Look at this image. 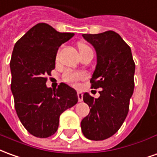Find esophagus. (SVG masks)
Segmentation results:
<instances>
[{"label":"esophagus","mask_w":157,"mask_h":157,"mask_svg":"<svg viewBox=\"0 0 157 157\" xmlns=\"http://www.w3.org/2000/svg\"><path fill=\"white\" fill-rule=\"evenodd\" d=\"M77 96H78L79 101H82V99H83V94H82V92H77Z\"/></svg>","instance_id":"1"}]
</instances>
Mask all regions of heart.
Returning a JSON list of instances; mask_svg holds the SVG:
<instances>
[{"label": "heart", "instance_id": "obj_1", "mask_svg": "<svg viewBox=\"0 0 157 157\" xmlns=\"http://www.w3.org/2000/svg\"><path fill=\"white\" fill-rule=\"evenodd\" d=\"M78 48L81 53L91 49L89 46L85 44V43H79ZM59 52H58V54H57V59L59 58ZM63 77L64 82H66L69 84H71V85H74L75 86V85H77L79 81H81V80H82L85 77V75L83 73H82V72H74V71H68L63 74Z\"/></svg>", "mask_w": 157, "mask_h": 157}]
</instances>
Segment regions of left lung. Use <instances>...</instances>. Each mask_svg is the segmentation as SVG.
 I'll return each instance as SVG.
<instances>
[{"instance_id": "left-lung-1", "label": "left lung", "mask_w": 157, "mask_h": 157, "mask_svg": "<svg viewBox=\"0 0 157 157\" xmlns=\"http://www.w3.org/2000/svg\"><path fill=\"white\" fill-rule=\"evenodd\" d=\"M97 53V65L90 80L91 87L101 88L94 99L85 93L83 101L89 114L81 122L82 133L91 140H104L114 135L124 122L134 89L135 63L131 48L112 30L83 34Z\"/></svg>"}]
</instances>
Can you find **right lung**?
Segmentation results:
<instances>
[{
	"instance_id": "obj_1",
	"label": "right lung",
	"mask_w": 157,
	"mask_h": 157,
	"mask_svg": "<svg viewBox=\"0 0 157 157\" xmlns=\"http://www.w3.org/2000/svg\"><path fill=\"white\" fill-rule=\"evenodd\" d=\"M74 35L40 23L14 46L10 61L14 106L23 126L37 138L53 135L60 115L78 101L76 91L65 83L53 91L46 86L47 76L55 68L59 48Z\"/></svg>"
}]
</instances>
